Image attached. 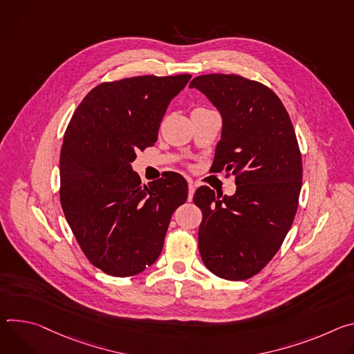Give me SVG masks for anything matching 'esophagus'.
Returning <instances> with one entry per match:
<instances>
[{
  "instance_id": "obj_1",
  "label": "esophagus",
  "mask_w": 354,
  "mask_h": 354,
  "mask_svg": "<svg viewBox=\"0 0 354 354\" xmlns=\"http://www.w3.org/2000/svg\"><path fill=\"white\" fill-rule=\"evenodd\" d=\"M195 191V185L192 181H188V201H192V195Z\"/></svg>"
}]
</instances>
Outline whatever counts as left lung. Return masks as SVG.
<instances>
[{"label": "left lung", "mask_w": 354, "mask_h": 354, "mask_svg": "<svg viewBox=\"0 0 354 354\" xmlns=\"http://www.w3.org/2000/svg\"><path fill=\"white\" fill-rule=\"evenodd\" d=\"M218 108L222 135L212 173L234 176L236 192L194 194L203 211L200 254L215 276L242 281L261 271L294 222L302 159L290 115L264 84L236 74H204L189 83Z\"/></svg>", "instance_id": "8db88e82"}]
</instances>
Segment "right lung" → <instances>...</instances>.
Returning <instances> with one entry per match:
<instances>
[{"mask_svg": "<svg viewBox=\"0 0 354 354\" xmlns=\"http://www.w3.org/2000/svg\"><path fill=\"white\" fill-rule=\"evenodd\" d=\"M189 74L138 75L93 88L77 106L60 153V204L90 263L131 277L160 256L173 212L187 201L183 176L140 184L131 163L153 146L170 101Z\"/></svg>", "mask_w": 354, "mask_h": 354, "instance_id": "right-lung-1", "label": "right lung"}]
</instances>
